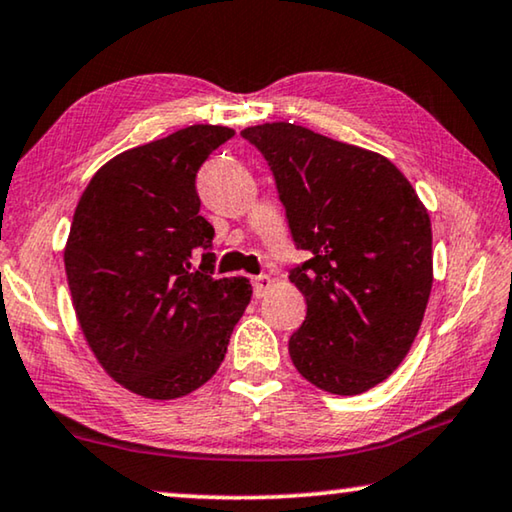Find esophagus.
Listing matches in <instances>:
<instances>
[{
    "instance_id": "obj_1",
    "label": "esophagus",
    "mask_w": 512,
    "mask_h": 512,
    "mask_svg": "<svg viewBox=\"0 0 512 512\" xmlns=\"http://www.w3.org/2000/svg\"><path fill=\"white\" fill-rule=\"evenodd\" d=\"M270 286H272V279L268 277V274H258V277H254V295H256V298H263V295L268 293Z\"/></svg>"
}]
</instances>
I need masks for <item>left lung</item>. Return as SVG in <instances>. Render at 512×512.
<instances>
[{
    "instance_id": "obj_1",
    "label": "left lung",
    "mask_w": 512,
    "mask_h": 512,
    "mask_svg": "<svg viewBox=\"0 0 512 512\" xmlns=\"http://www.w3.org/2000/svg\"><path fill=\"white\" fill-rule=\"evenodd\" d=\"M268 161L288 228L309 261L288 279L307 316L288 339L298 372L332 395H360L395 372L432 293V221L383 154L291 122L247 127Z\"/></svg>"
}]
</instances>
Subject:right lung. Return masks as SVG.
<instances>
[{"mask_svg": "<svg viewBox=\"0 0 512 512\" xmlns=\"http://www.w3.org/2000/svg\"><path fill=\"white\" fill-rule=\"evenodd\" d=\"M233 133L194 124L131 147L96 170L73 212L64 268L80 330L140 397L210 381L251 300L247 277H212L214 228L198 214V168Z\"/></svg>", "mask_w": 512, "mask_h": 512, "instance_id": "right-lung-1", "label": "right lung"}]
</instances>
